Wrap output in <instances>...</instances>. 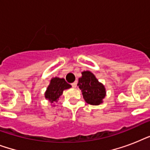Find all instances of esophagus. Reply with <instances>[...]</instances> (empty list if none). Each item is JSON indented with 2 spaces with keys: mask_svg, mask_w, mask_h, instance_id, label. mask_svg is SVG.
Here are the masks:
<instances>
[{
  "mask_svg": "<svg viewBox=\"0 0 150 150\" xmlns=\"http://www.w3.org/2000/svg\"><path fill=\"white\" fill-rule=\"evenodd\" d=\"M71 86H72L73 88H76V86H77V82H73V83H71Z\"/></svg>",
  "mask_w": 150,
  "mask_h": 150,
  "instance_id": "34e87169",
  "label": "esophagus"
}]
</instances>
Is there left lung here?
Wrapping results in <instances>:
<instances>
[{"label": "left lung", "instance_id": "left-lung-1", "mask_svg": "<svg viewBox=\"0 0 150 150\" xmlns=\"http://www.w3.org/2000/svg\"><path fill=\"white\" fill-rule=\"evenodd\" d=\"M77 86L81 89L83 98L87 103L96 106L103 102L107 93L106 88L91 71H82V77L79 79Z\"/></svg>", "mask_w": 150, "mask_h": 150}]
</instances>
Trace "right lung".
Here are the masks:
<instances>
[{"mask_svg":"<svg viewBox=\"0 0 150 150\" xmlns=\"http://www.w3.org/2000/svg\"><path fill=\"white\" fill-rule=\"evenodd\" d=\"M71 86L66 82L64 79H61L58 77L52 78L50 80V84L47 88L44 96L46 100L53 104L52 106H55L54 103H57L58 101L59 98L62 96L64 90L71 88Z\"/></svg>","mask_w":150,"mask_h":150,"instance_id":"obj_1","label":"right lung"}]
</instances>
